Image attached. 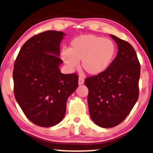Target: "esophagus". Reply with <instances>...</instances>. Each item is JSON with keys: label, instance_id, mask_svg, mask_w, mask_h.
I'll use <instances>...</instances> for the list:
<instances>
[{"label": "esophagus", "instance_id": "esophagus-1", "mask_svg": "<svg viewBox=\"0 0 153 153\" xmlns=\"http://www.w3.org/2000/svg\"><path fill=\"white\" fill-rule=\"evenodd\" d=\"M84 83V80L82 77H79V85H82Z\"/></svg>", "mask_w": 153, "mask_h": 153}]
</instances>
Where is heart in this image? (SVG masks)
Returning a JSON list of instances; mask_svg holds the SVG:
<instances>
[{
    "instance_id": "b5f03b06",
    "label": "heart",
    "mask_w": 153,
    "mask_h": 153,
    "mask_svg": "<svg viewBox=\"0 0 153 153\" xmlns=\"http://www.w3.org/2000/svg\"><path fill=\"white\" fill-rule=\"evenodd\" d=\"M116 53L114 42L109 39L86 34L71 41L69 49H63L61 57L70 70L82 67L89 75L96 76L105 71L112 62Z\"/></svg>"
}]
</instances>
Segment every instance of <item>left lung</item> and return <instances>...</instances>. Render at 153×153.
<instances>
[{
    "mask_svg": "<svg viewBox=\"0 0 153 153\" xmlns=\"http://www.w3.org/2000/svg\"><path fill=\"white\" fill-rule=\"evenodd\" d=\"M118 51L109 66L100 74L87 78L91 119L104 128L115 127L130 114L139 96L140 64L132 45L110 34Z\"/></svg>",
    "mask_w": 153,
    "mask_h": 153,
    "instance_id": "1",
    "label": "left lung"
}]
</instances>
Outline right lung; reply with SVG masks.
Returning a JSON list of instances; mask_svg holds the SVG:
<instances>
[{
	"label": "right lung",
	"instance_id": "obj_1",
	"mask_svg": "<svg viewBox=\"0 0 153 153\" xmlns=\"http://www.w3.org/2000/svg\"><path fill=\"white\" fill-rule=\"evenodd\" d=\"M65 36L56 30L34 36L23 45L14 64L16 101L26 117L40 127L62 121L67 99L78 87L76 74H64L59 69L60 44Z\"/></svg>",
	"mask_w": 153,
	"mask_h": 153
}]
</instances>
